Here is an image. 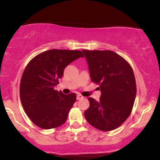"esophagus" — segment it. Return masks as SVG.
<instances>
[{
	"label": "esophagus",
	"mask_w": 160,
	"mask_h": 160,
	"mask_svg": "<svg viewBox=\"0 0 160 160\" xmlns=\"http://www.w3.org/2000/svg\"><path fill=\"white\" fill-rule=\"evenodd\" d=\"M82 98H83V96H82V95H81L80 94H78L77 95V99H78V100H80V99Z\"/></svg>",
	"instance_id": "34e87169"
}]
</instances>
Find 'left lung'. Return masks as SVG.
<instances>
[{
    "instance_id": "1",
    "label": "left lung",
    "mask_w": 160,
    "mask_h": 160,
    "mask_svg": "<svg viewBox=\"0 0 160 160\" xmlns=\"http://www.w3.org/2000/svg\"><path fill=\"white\" fill-rule=\"evenodd\" d=\"M92 82L99 84V101L88 98L86 120L101 131L118 128L130 115L136 96L132 68L122 57L111 50H82Z\"/></svg>"
}]
</instances>
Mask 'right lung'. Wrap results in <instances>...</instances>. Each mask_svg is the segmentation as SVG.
I'll return each instance as SVG.
<instances>
[{"instance_id": "1", "label": "right lung", "mask_w": 160, "mask_h": 160, "mask_svg": "<svg viewBox=\"0 0 160 160\" xmlns=\"http://www.w3.org/2000/svg\"><path fill=\"white\" fill-rule=\"evenodd\" d=\"M80 57L83 54L80 50L49 49L27 65L20 82V99L24 111L38 126L49 129L67 120L77 95H65L55 90V87L65 68Z\"/></svg>"}]
</instances>
